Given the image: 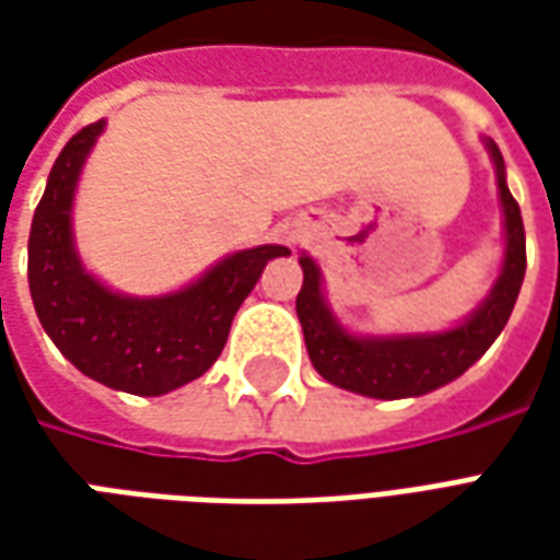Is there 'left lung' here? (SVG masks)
I'll list each match as a JSON object with an SVG mask.
<instances>
[{
    "label": "left lung",
    "instance_id": "1",
    "mask_svg": "<svg viewBox=\"0 0 560 560\" xmlns=\"http://www.w3.org/2000/svg\"><path fill=\"white\" fill-rule=\"evenodd\" d=\"M494 164L501 215H504V260L492 291L468 317L438 332L360 336L332 315L324 293V272L303 252V288L296 293V317L317 375L341 389L369 399H413L465 375L492 348L516 305L525 279V228L518 203L506 188V167L492 138H482Z\"/></svg>",
    "mask_w": 560,
    "mask_h": 560
}]
</instances>
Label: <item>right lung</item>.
Here are the masks:
<instances>
[{"mask_svg":"<svg viewBox=\"0 0 560 560\" xmlns=\"http://www.w3.org/2000/svg\"><path fill=\"white\" fill-rule=\"evenodd\" d=\"M104 119L59 152L30 231V293L44 332L68 363L104 387L164 396L207 372L224 351L233 315L284 245H255L221 257L185 288L161 296L114 291L80 260L74 195Z\"/></svg>","mask_w":560,"mask_h":560,"instance_id":"right-lung-1","label":"right lung"}]
</instances>
